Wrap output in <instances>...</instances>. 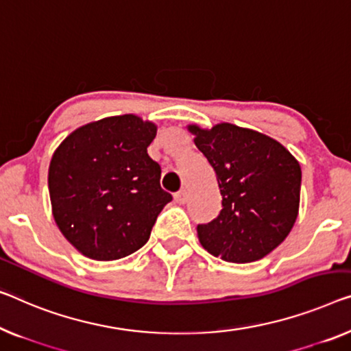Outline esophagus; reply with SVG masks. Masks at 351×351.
<instances>
[{"mask_svg":"<svg viewBox=\"0 0 351 351\" xmlns=\"http://www.w3.org/2000/svg\"><path fill=\"white\" fill-rule=\"evenodd\" d=\"M175 202L180 203V205H184V203L187 202V192H186V189H182V191L175 193Z\"/></svg>","mask_w":351,"mask_h":351,"instance_id":"esophagus-1","label":"esophagus"}]
</instances>
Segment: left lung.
Segmentation results:
<instances>
[{
  "instance_id": "8db88e82",
  "label": "left lung",
  "mask_w": 351,
  "mask_h": 351,
  "mask_svg": "<svg viewBox=\"0 0 351 351\" xmlns=\"http://www.w3.org/2000/svg\"><path fill=\"white\" fill-rule=\"evenodd\" d=\"M193 143L213 167L222 209L197 227L198 241L214 257L250 263L289 237L300 211L301 167L284 145L257 130L219 123L189 124Z\"/></svg>"
}]
</instances>
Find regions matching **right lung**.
Returning <instances> with one entry per match:
<instances>
[{"mask_svg":"<svg viewBox=\"0 0 351 351\" xmlns=\"http://www.w3.org/2000/svg\"><path fill=\"white\" fill-rule=\"evenodd\" d=\"M158 125L119 114L75 129L49 167L51 214L78 252L99 261L134 254L149 239L171 195L148 156Z\"/></svg>","mask_w":351,"mask_h":351,"instance_id":"add662e5","label":"right lung"}]
</instances>
